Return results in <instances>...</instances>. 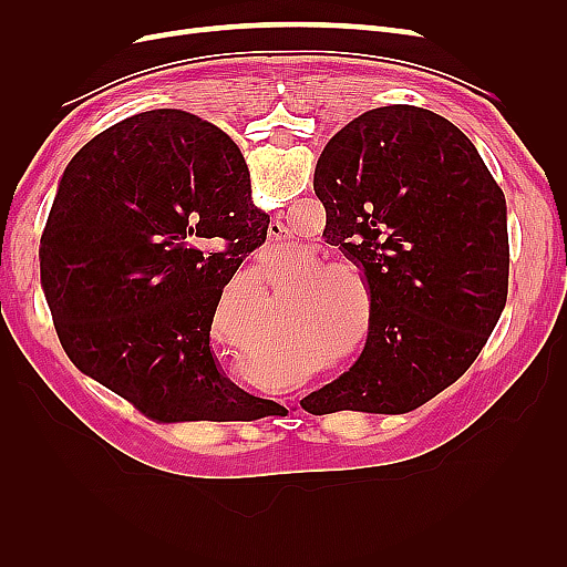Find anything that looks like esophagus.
Instances as JSON below:
<instances>
[{
    "instance_id": "obj_1",
    "label": "esophagus",
    "mask_w": 567,
    "mask_h": 567,
    "mask_svg": "<svg viewBox=\"0 0 567 567\" xmlns=\"http://www.w3.org/2000/svg\"><path fill=\"white\" fill-rule=\"evenodd\" d=\"M267 234H269V241L271 244H281V241H286V238H288V229L281 225V221H271Z\"/></svg>"
}]
</instances>
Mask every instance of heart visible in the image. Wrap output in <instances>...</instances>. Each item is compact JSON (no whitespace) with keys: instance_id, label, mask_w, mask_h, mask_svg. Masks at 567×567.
I'll return each instance as SVG.
<instances>
[{"instance_id":"heart-1","label":"heart","mask_w":567,"mask_h":567,"mask_svg":"<svg viewBox=\"0 0 567 567\" xmlns=\"http://www.w3.org/2000/svg\"><path fill=\"white\" fill-rule=\"evenodd\" d=\"M317 255H307V262L315 260ZM341 274L338 275L337 271ZM348 274L357 284H362V274L346 260H319L312 265H305L298 271V284H311L305 286L302 298H300V310L298 317L307 326H312V331H326L329 336H338L342 323L352 312V286L342 277ZM348 354H354L350 350ZM323 364V357H321Z\"/></svg>"}]
</instances>
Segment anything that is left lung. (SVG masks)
I'll return each mask as SVG.
<instances>
[{
    "instance_id": "left-lung-1",
    "label": "left lung",
    "mask_w": 567,
    "mask_h": 567,
    "mask_svg": "<svg viewBox=\"0 0 567 567\" xmlns=\"http://www.w3.org/2000/svg\"><path fill=\"white\" fill-rule=\"evenodd\" d=\"M315 194L323 238L364 269L371 310L350 371L300 404L317 416L406 414L468 371L504 312V192L447 117L394 104L326 144Z\"/></svg>"
}]
</instances>
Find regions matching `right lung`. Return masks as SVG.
I'll return each instance as SVG.
<instances>
[{
	"mask_svg": "<svg viewBox=\"0 0 567 567\" xmlns=\"http://www.w3.org/2000/svg\"><path fill=\"white\" fill-rule=\"evenodd\" d=\"M241 151L208 120L158 109L68 163L40 248L61 346L158 423L252 421L262 400L210 350L217 302L267 238Z\"/></svg>",
	"mask_w": 567,
	"mask_h": 567,
	"instance_id": "obj_1",
	"label": "right lung"
}]
</instances>
